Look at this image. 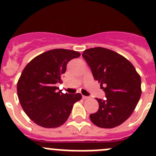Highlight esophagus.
<instances>
[{
    "instance_id": "34e87169",
    "label": "esophagus",
    "mask_w": 156,
    "mask_h": 156,
    "mask_svg": "<svg viewBox=\"0 0 156 156\" xmlns=\"http://www.w3.org/2000/svg\"><path fill=\"white\" fill-rule=\"evenodd\" d=\"M82 98H83V99H87L89 97H87V96H85V95H83Z\"/></svg>"
}]
</instances>
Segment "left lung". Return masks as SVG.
<instances>
[{"label":"left lung","instance_id":"8db88e82","mask_svg":"<svg viewBox=\"0 0 156 156\" xmlns=\"http://www.w3.org/2000/svg\"><path fill=\"white\" fill-rule=\"evenodd\" d=\"M82 56L106 97L104 100L96 98L99 108L90 114V120L101 128L119 126L131 115L138 103L141 95L140 75L129 60L107 48H89Z\"/></svg>","mask_w":156,"mask_h":156}]
</instances>
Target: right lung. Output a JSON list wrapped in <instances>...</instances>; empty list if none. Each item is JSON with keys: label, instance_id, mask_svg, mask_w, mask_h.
Returning <instances> with one entry per match:
<instances>
[{"label": "right lung", "instance_id": "obj_1", "mask_svg": "<svg viewBox=\"0 0 156 156\" xmlns=\"http://www.w3.org/2000/svg\"><path fill=\"white\" fill-rule=\"evenodd\" d=\"M80 56L78 51L53 49L41 54L26 66L17 83V94L22 108L36 124L45 128H56L68 119L73 105L82 95L58 91L57 83L66 65Z\"/></svg>", "mask_w": 156, "mask_h": 156}]
</instances>
